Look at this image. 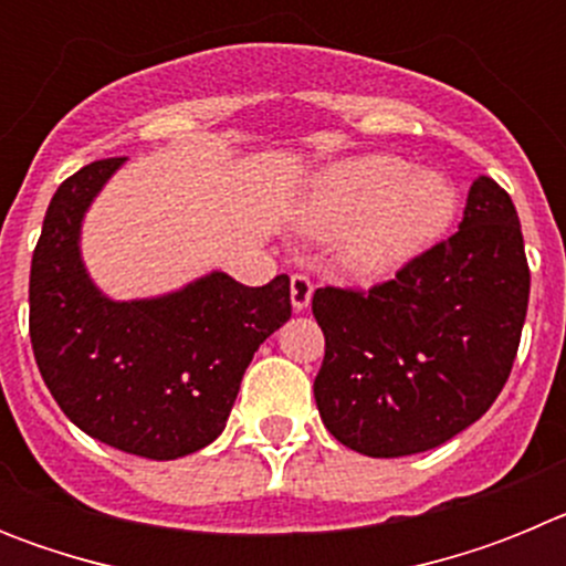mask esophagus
I'll return each instance as SVG.
<instances>
[{
	"mask_svg": "<svg viewBox=\"0 0 566 566\" xmlns=\"http://www.w3.org/2000/svg\"><path fill=\"white\" fill-rule=\"evenodd\" d=\"M312 294H314L312 280H308L306 274H294L292 277V306L297 308V312H306L308 303H312Z\"/></svg>",
	"mask_w": 566,
	"mask_h": 566,
	"instance_id": "1",
	"label": "esophagus"
}]
</instances>
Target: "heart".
I'll return each mask as SVG.
<instances>
[{
	"label": "heart",
	"instance_id": "1",
	"mask_svg": "<svg viewBox=\"0 0 566 566\" xmlns=\"http://www.w3.org/2000/svg\"><path fill=\"white\" fill-rule=\"evenodd\" d=\"M457 214V187L439 169H413L388 153L319 169L294 203V223L317 240L339 238L345 272L394 274L431 247Z\"/></svg>",
	"mask_w": 566,
	"mask_h": 566
}]
</instances>
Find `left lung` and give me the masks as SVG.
Instances as JSON below:
<instances>
[{
  "label": "left lung",
  "mask_w": 566,
  "mask_h": 566,
  "mask_svg": "<svg viewBox=\"0 0 566 566\" xmlns=\"http://www.w3.org/2000/svg\"><path fill=\"white\" fill-rule=\"evenodd\" d=\"M530 300L522 223L493 178L470 184L459 232L368 289H317L326 334L314 399L332 437L374 459L439 448L510 377Z\"/></svg>",
  "instance_id": "obj_1"
}]
</instances>
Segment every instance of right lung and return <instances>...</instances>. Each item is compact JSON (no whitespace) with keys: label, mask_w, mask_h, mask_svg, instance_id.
I'll return each mask as SVG.
<instances>
[{"label":"right lung","mask_w":566,"mask_h":566,"mask_svg":"<svg viewBox=\"0 0 566 566\" xmlns=\"http://www.w3.org/2000/svg\"><path fill=\"white\" fill-rule=\"evenodd\" d=\"M124 164H87L53 195L30 263V343L70 422L169 462L221 437L243 371L292 317V297L286 274L252 289L218 269L155 297L104 294L82 258V227Z\"/></svg>","instance_id":"add662e5"}]
</instances>
